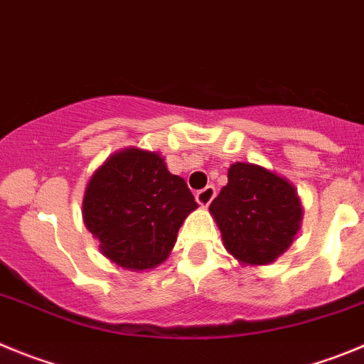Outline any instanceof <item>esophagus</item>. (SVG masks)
I'll list each match as a JSON object with an SVG mask.
<instances>
[{
	"label": "esophagus",
	"instance_id": "esophagus-1",
	"mask_svg": "<svg viewBox=\"0 0 364 364\" xmlns=\"http://www.w3.org/2000/svg\"><path fill=\"white\" fill-rule=\"evenodd\" d=\"M214 198H215V186H212V185L205 186V188L199 190L198 194H196V199H198L199 205H203V206L210 205L212 199Z\"/></svg>",
	"mask_w": 364,
	"mask_h": 364
}]
</instances>
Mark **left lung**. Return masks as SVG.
Here are the masks:
<instances>
[{
    "mask_svg": "<svg viewBox=\"0 0 364 364\" xmlns=\"http://www.w3.org/2000/svg\"><path fill=\"white\" fill-rule=\"evenodd\" d=\"M225 247L248 264L277 259L299 230L301 205L287 179L263 166L235 163L228 185L210 203Z\"/></svg>",
    "mask_w": 364,
    "mask_h": 364,
    "instance_id": "obj_1",
    "label": "left lung"
}]
</instances>
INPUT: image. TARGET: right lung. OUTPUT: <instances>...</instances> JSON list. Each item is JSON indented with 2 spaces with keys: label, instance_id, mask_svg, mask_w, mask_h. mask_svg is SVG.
Masks as SVG:
<instances>
[{
  "label": "right lung",
  "instance_id": "add662e5",
  "mask_svg": "<svg viewBox=\"0 0 364 364\" xmlns=\"http://www.w3.org/2000/svg\"><path fill=\"white\" fill-rule=\"evenodd\" d=\"M198 208L185 179L158 154L127 149L94 172L83 199L85 225L109 259L146 270L166 259L186 215Z\"/></svg>",
  "mask_w": 364,
  "mask_h": 364
}]
</instances>
